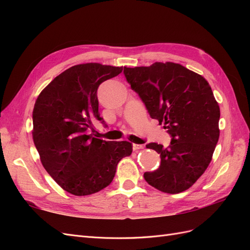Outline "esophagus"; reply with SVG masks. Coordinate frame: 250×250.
Wrapping results in <instances>:
<instances>
[{"label":"esophagus","instance_id":"obj_1","mask_svg":"<svg viewBox=\"0 0 250 250\" xmlns=\"http://www.w3.org/2000/svg\"><path fill=\"white\" fill-rule=\"evenodd\" d=\"M144 145H141V144H132V149L133 150H139V149H143Z\"/></svg>","mask_w":250,"mask_h":250}]
</instances>
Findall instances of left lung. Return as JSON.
<instances>
[{"instance_id": "left-lung-1", "label": "left lung", "mask_w": 250, "mask_h": 250, "mask_svg": "<svg viewBox=\"0 0 250 250\" xmlns=\"http://www.w3.org/2000/svg\"><path fill=\"white\" fill-rule=\"evenodd\" d=\"M124 75L150 117L164 124L171 137L168 147L146 145L161 154V165L144 173V178L165 193L188 190L208 167L220 133V108L208 82L174 62L124 66Z\"/></svg>"}]
</instances>
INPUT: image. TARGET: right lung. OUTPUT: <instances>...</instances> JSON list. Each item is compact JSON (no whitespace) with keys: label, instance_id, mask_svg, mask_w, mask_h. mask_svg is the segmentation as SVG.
Returning a JSON list of instances; mask_svg holds the SVG:
<instances>
[{"label":"right lung","instance_id":"1","mask_svg":"<svg viewBox=\"0 0 250 250\" xmlns=\"http://www.w3.org/2000/svg\"><path fill=\"white\" fill-rule=\"evenodd\" d=\"M122 66L74 65L53 79L40 94L32 113L33 141L43 168L64 191L94 194L115 177L117 165L130 155L129 142H111L94 133L99 115L97 90Z\"/></svg>","mask_w":250,"mask_h":250}]
</instances>
